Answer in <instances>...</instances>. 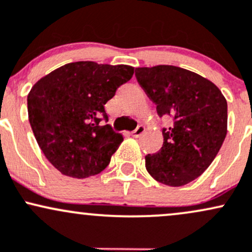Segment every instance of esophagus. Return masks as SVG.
<instances>
[{
    "label": "esophagus",
    "mask_w": 252,
    "mask_h": 252,
    "mask_svg": "<svg viewBox=\"0 0 252 252\" xmlns=\"http://www.w3.org/2000/svg\"><path fill=\"white\" fill-rule=\"evenodd\" d=\"M144 132H145V127H144L143 125H139L137 127V128L134 129L133 132H132V135H133V137H135V138H139L140 135H143Z\"/></svg>",
    "instance_id": "obj_1"
}]
</instances>
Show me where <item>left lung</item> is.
<instances>
[{
	"label": "left lung",
	"mask_w": 252,
	"mask_h": 252,
	"mask_svg": "<svg viewBox=\"0 0 252 252\" xmlns=\"http://www.w3.org/2000/svg\"><path fill=\"white\" fill-rule=\"evenodd\" d=\"M135 78L159 118L163 146L145 156L149 174L158 182L180 187L199 177L219 152L227 132V102L219 88L197 73L172 65L137 67Z\"/></svg>",
	"instance_id": "left-lung-1"
}]
</instances>
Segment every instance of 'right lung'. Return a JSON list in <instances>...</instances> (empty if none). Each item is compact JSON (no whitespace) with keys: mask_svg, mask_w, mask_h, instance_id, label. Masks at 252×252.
Returning <instances> with one entry per match:
<instances>
[{"mask_svg":"<svg viewBox=\"0 0 252 252\" xmlns=\"http://www.w3.org/2000/svg\"><path fill=\"white\" fill-rule=\"evenodd\" d=\"M129 65L75 62L38 81L27 96L28 119L45 157L65 176L104 170L123 135L103 123L104 104L132 78Z\"/></svg>","mask_w":252,"mask_h":252,"instance_id":"1","label":"right lung"}]
</instances>
